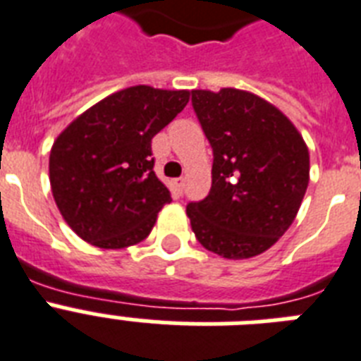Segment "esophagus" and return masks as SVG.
<instances>
[{
  "label": "esophagus",
  "mask_w": 361,
  "mask_h": 361,
  "mask_svg": "<svg viewBox=\"0 0 361 361\" xmlns=\"http://www.w3.org/2000/svg\"><path fill=\"white\" fill-rule=\"evenodd\" d=\"M183 183H185V181H183V178H176L174 180V187H176V190H178V192H183Z\"/></svg>",
  "instance_id": "1"
}]
</instances>
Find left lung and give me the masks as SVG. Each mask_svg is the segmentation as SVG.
Segmentation results:
<instances>
[{
    "label": "left lung",
    "instance_id": "1",
    "mask_svg": "<svg viewBox=\"0 0 361 361\" xmlns=\"http://www.w3.org/2000/svg\"><path fill=\"white\" fill-rule=\"evenodd\" d=\"M192 109L213 150L209 195L187 204L202 247L228 259L271 248L297 216L310 154L286 114L237 89L192 90Z\"/></svg>",
    "mask_w": 361,
    "mask_h": 361
}]
</instances>
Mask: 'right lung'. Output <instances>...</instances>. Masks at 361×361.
Returning <instances> with one entry per match:
<instances>
[{
	"label": "right lung",
	"mask_w": 361,
	"mask_h": 361,
	"mask_svg": "<svg viewBox=\"0 0 361 361\" xmlns=\"http://www.w3.org/2000/svg\"><path fill=\"white\" fill-rule=\"evenodd\" d=\"M187 90L137 85L102 99L59 135L49 183L83 241L126 248L150 235L171 190L155 176L152 139L183 111Z\"/></svg>",
	"instance_id": "obj_1"
}]
</instances>
